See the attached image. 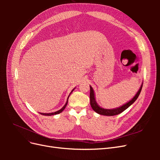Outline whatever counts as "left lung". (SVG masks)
<instances>
[{
  "mask_svg": "<svg viewBox=\"0 0 160 160\" xmlns=\"http://www.w3.org/2000/svg\"><path fill=\"white\" fill-rule=\"evenodd\" d=\"M142 85L141 86V88H140L139 90L138 91V93H136V95H135L134 98L130 101H129L128 103H127L126 104L122 105V107L116 108V109H105L100 108L99 106L97 104L96 101H95V99L94 91L93 90V88H92L90 86V104H91L92 109H93L96 113H98L100 115H107V116H113V115H118L121 113H122L123 111L128 109L131 105L133 104L135 102V100H136L139 97V95L140 94V92H141V91H142Z\"/></svg>",
  "mask_w": 160,
  "mask_h": 160,
  "instance_id": "1",
  "label": "left lung"
}]
</instances>
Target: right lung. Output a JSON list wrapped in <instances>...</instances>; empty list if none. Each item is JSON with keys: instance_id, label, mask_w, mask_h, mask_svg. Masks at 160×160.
<instances>
[{"instance_id": "1", "label": "right lung", "mask_w": 160, "mask_h": 160, "mask_svg": "<svg viewBox=\"0 0 160 160\" xmlns=\"http://www.w3.org/2000/svg\"><path fill=\"white\" fill-rule=\"evenodd\" d=\"M72 91H73V90H72ZM68 99H69V98H68ZM67 103H68V100H67V103H65V105L63 106V107H62L60 110L57 111H55V112H54V113H41V115H49V116H50V115H56V114H59V113H61L62 111L65 109V108H66V106H67Z\"/></svg>"}]
</instances>
